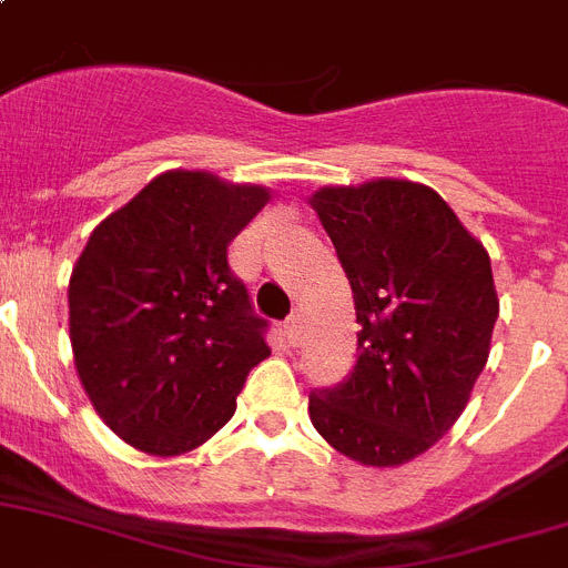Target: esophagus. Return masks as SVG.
Returning a JSON list of instances; mask_svg holds the SVG:
<instances>
[{"instance_id": "34e87169", "label": "esophagus", "mask_w": 568, "mask_h": 568, "mask_svg": "<svg viewBox=\"0 0 568 568\" xmlns=\"http://www.w3.org/2000/svg\"><path fill=\"white\" fill-rule=\"evenodd\" d=\"M284 336H287V342L293 344V347L302 342V318L290 316L287 322H284Z\"/></svg>"}]
</instances>
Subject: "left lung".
Masks as SVG:
<instances>
[{
  "label": "left lung",
  "mask_w": 568,
  "mask_h": 568,
  "mask_svg": "<svg viewBox=\"0 0 568 568\" xmlns=\"http://www.w3.org/2000/svg\"><path fill=\"white\" fill-rule=\"evenodd\" d=\"M310 203L358 324L356 365L310 394V419L356 463H408L457 423L488 362L500 316L488 252L423 183L324 186Z\"/></svg>",
  "instance_id": "left-lung-1"
}]
</instances>
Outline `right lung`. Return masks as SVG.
I'll use <instances>...</instances> for the list:
<instances>
[{
  "label": "right lung",
  "mask_w": 568,
  "mask_h": 568,
  "mask_svg": "<svg viewBox=\"0 0 568 568\" xmlns=\"http://www.w3.org/2000/svg\"><path fill=\"white\" fill-rule=\"evenodd\" d=\"M266 201L264 186L174 169L91 232L68 284L74 365L134 448L174 457L206 443L270 356L266 322L226 261Z\"/></svg>",
  "instance_id": "obj_1"
}]
</instances>
